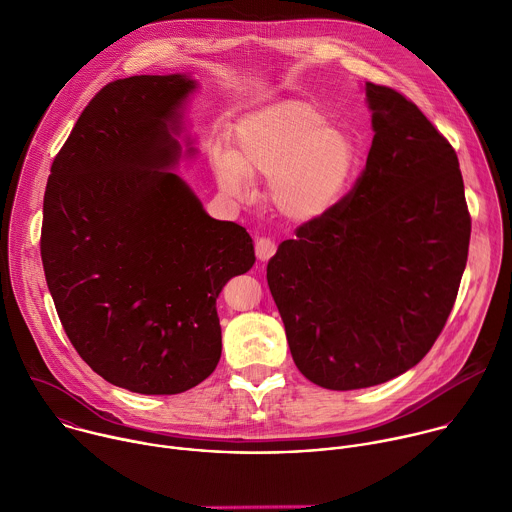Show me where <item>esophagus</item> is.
<instances>
[{"label":"esophagus","mask_w":512,"mask_h":512,"mask_svg":"<svg viewBox=\"0 0 512 512\" xmlns=\"http://www.w3.org/2000/svg\"><path fill=\"white\" fill-rule=\"evenodd\" d=\"M275 251H277V245H275V241H271V239H257V243H255V253H257V259L259 261H269L273 255H275Z\"/></svg>","instance_id":"obj_1"}]
</instances>
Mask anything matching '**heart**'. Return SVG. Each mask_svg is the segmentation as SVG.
Returning <instances> with one entry per match:
<instances>
[{"instance_id":"1","label":"heart","mask_w":512,"mask_h":512,"mask_svg":"<svg viewBox=\"0 0 512 512\" xmlns=\"http://www.w3.org/2000/svg\"><path fill=\"white\" fill-rule=\"evenodd\" d=\"M356 164L352 133L328 123L312 101H283L245 117L233 150L212 154L218 184L231 194L245 192L247 178H271L275 210L296 225L320 221L342 200Z\"/></svg>"}]
</instances>
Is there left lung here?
<instances>
[{
  "instance_id": "left-lung-1",
  "label": "left lung",
  "mask_w": 512,
  "mask_h": 512,
  "mask_svg": "<svg viewBox=\"0 0 512 512\" xmlns=\"http://www.w3.org/2000/svg\"><path fill=\"white\" fill-rule=\"evenodd\" d=\"M364 95L375 131L367 168L267 265L296 367L330 391L415 367L446 326L470 245L448 139L401 93L367 83Z\"/></svg>"
}]
</instances>
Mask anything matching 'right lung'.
I'll return each mask as SVG.
<instances>
[{"label":"right lung","instance_id":"add662e5","mask_svg":"<svg viewBox=\"0 0 512 512\" xmlns=\"http://www.w3.org/2000/svg\"><path fill=\"white\" fill-rule=\"evenodd\" d=\"M190 75L103 87L52 162L40 253L62 328L115 387L176 395L221 360L216 298L255 263L253 239L216 221L174 172Z\"/></svg>","mask_w":512,"mask_h":512}]
</instances>
